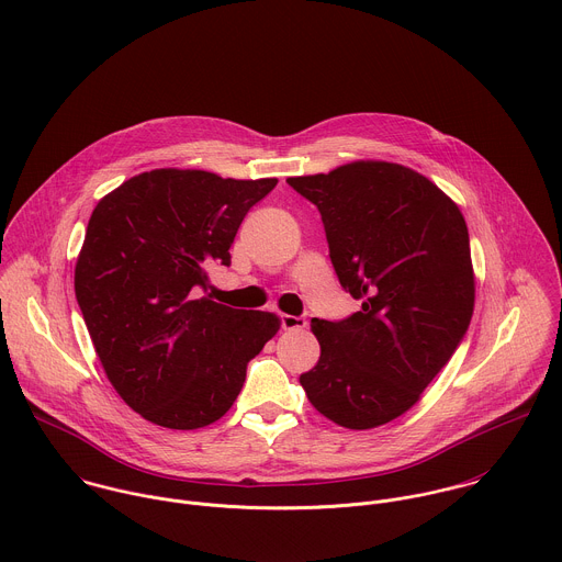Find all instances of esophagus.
<instances>
[{
    "label": "esophagus",
    "mask_w": 562,
    "mask_h": 562,
    "mask_svg": "<svg viewBox=\"0 0 562 562\" xmlns=\"http://www.w3.org/2000/svg\"><path fill=\"white\" fill-rule=\"evenodd\" d=\"M280 319H282V328L284 330H300V328H306V317L304 315H289V313H284V315H280Z\"/></svg>",
    "instance_id": "34e87169"
}]
</instances>
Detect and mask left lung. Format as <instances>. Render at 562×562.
<instances>
[{"label":"left lung","instance_id":"8db88e82","mask_svg":"<svg viewBox=\"0 0 562 562\" xmlns=\"http://www.w3.org/2000/svg\"><path fill=\"white\" fill-rule=\"evenodd\" d=\"M286 182L317 207L337 280L361 302L339 322H311L319 359L300 384L337 426H384L419 402L470 326L463 214L397 162L357 160Z\"/></svg>","mask_w":562,"mask_h":562}]
</instances>
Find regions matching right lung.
<instances>
[{
	"mask_svg": "<svg viewBox=\"0 0 562 562\" xmlns=\"http://www.w3.org/2000/svg\"><path fill=\"white\" fill-rule=\"evenodd\" d=\"M276 184L151 169L94 207L75 293L108 380L147 422L171 430L218 422L245 384L247 363L278 333L276 313L203 295L207 271L232 265L240 223Z\"/></svg>",
	"mask_w": 562,
	"mask_h": 562,
	"instance_id": "right-lung-1",
	"label": "right lung"
}]
</instances>
